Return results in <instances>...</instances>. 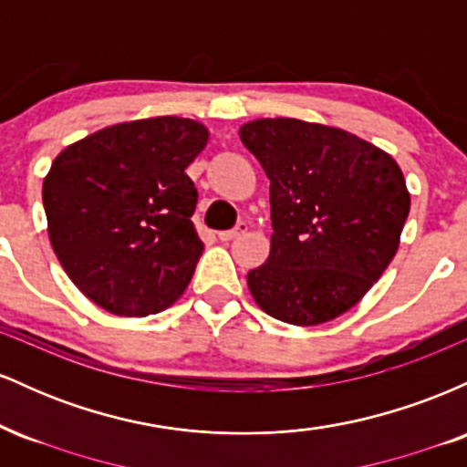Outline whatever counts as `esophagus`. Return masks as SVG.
I'll return each instance as SVG.
<instances>
[{
    "label": "esophagus",
    "mask_w": 467,
    "mask_h": 467,
    "mask_svg": "<svg viewBox=\"0 0 467 467\" xmlns=\"http://www.w3.org/2000/svg\"><path fill=\"white\" fill-rule=\"evenodd\" d=\"M245 230H248V223L245 222H239L237 226H234L233 230H223V233H219L217 237L223 241V244H226V241H233V239H237V237H241V234L245 233Z\"/></svg>",
    "instance_id": "esophagus-1"
}]
</instances>
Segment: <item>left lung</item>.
Wrapping results in <instances>:
<instances>
[{"label":"left lung","mask_w":467,"mask_h":467,"mask_svg":"<svg viewBox=\"0 0 467 467\" xmlns=\"http://www.w3.org/2000/svg\"><path fill=\"white\" fill-rule=\"evenodd\" d=\"M270 180V256L248 272L254 303L296 327L329 323L364 298L400 248L410 211L404 173L384 149L298 118L241 125Z\"/></svg>","instance_id":"1"}]
</instances>
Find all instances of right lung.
<instances>
[{
    "label": "right lung",
    "instance_id": "1",
    "mask_svg": "<svg viewBox=\"0 0 467 467\" xmlns=\"http://www.w3.org/2000/svg\"><path fill=\"white\" fill-rule=\"evenodd\" d=\"M208 136L191 118H142L89 133L52 162L47 237L69 281L105 312L158 314L189 287L203 244L184 171Z\"/></svg>",
    "mask_w": 467,
    "mask_h": 467
}]
</instances>
